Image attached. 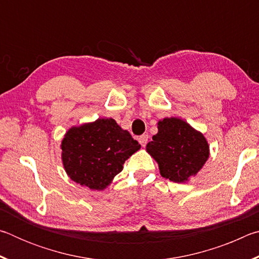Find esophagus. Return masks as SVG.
<instances>
[{"label":"esophagus","mask_w":259,"mask_h":259,"mask_svg":"<svg viewBox=\"0 0 259 259\" xmlns=\"http://www.w3.org/2000/svg\"><path fill=\"white\" fill-rule=\"evenodd\" d=\"M138 142H139V144H140V145H142L143 147L146 146V144H147V142H148V135H147V134H144V135L140 136V137L138 138Z\"/></svg>","instance_id":"obj_1"}]
</instances>
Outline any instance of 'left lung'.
Returning a JSON list of instances; mask_svg holds the SVG:
<instances>
[{
    "label": "left lung",
    "instance_id": "left-lung-1",
    "mask_svg": "<svg viewBox=\"0 0 259 259\" xmlns=\"http://www.w3.org/2000/svg\"><path fill=\"white\" fill-rule=\"evenodd\" d=\"M157 129L146 150L159 163L161 176L175 183L195 176L209 156L203 135L177 117L160 121Z\"/></svg>",
    "mask_w": 259,
    "mask_h": 259
}]
</instances>
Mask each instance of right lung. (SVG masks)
Listing matches in <instances>:
<instances>
[{
	"label": "right lung",
	"instance_id": "right-lung-1",
	"mask_svg": "<svg viewBox=\"0 0 259 259\" xmlns=\"http://www.w3.org/2000/svg\"><path fill=\"white\" fill-rule=\"evenodd\" d=\"M139 148L137 140L113 119H98L67 131L61 156L72 181L91 190H103Z\"/></svg>",
	"mask_w": 259,
	"mask_h": 259
}]
</instances>
